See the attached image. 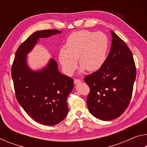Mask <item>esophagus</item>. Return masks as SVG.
<instances>
[{
	"mask_svg": "<svg viewBox=\"0 0 147 147\" xmlns=\"http://www.w3.org/2000/svg\"><path fill=\"white\" fill-rule=\"evenodd\" d=\"M81 80L80 79H74V83L75 84H78V83H80V82H81Z\"/></svg>",
	"mask_w": 147,
	"mask_h": 147,
	"instance_id": "esophagus-1",
	"label": "esophagus"
}]
</instances>
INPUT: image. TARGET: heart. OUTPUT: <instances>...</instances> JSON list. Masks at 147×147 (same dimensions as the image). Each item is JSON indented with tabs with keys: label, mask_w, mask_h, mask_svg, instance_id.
I'll return each mask as SVG.
<instances>
[{
	"label": "heart",
	"mask_w": 147,
	"mask_h": 147,
	"mask_svg": "<svg viewBox=\"0 0 147 147\" xmlns=\"http://www.w3.org/2000/svg\"><path fill=\"white\" fill-rule=\"evenodd\" d=\"M109 42L102 32L80 30L73 32L66 41L65 49L59 53V61L65 73L72 75L77 67L81 71L94 72L100 69L106 61Z\"/></svg>",
	"instance_id": "heart-1"
}]
</instances>
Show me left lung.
Segmentation results:
<instances>
[{
  "instance_id": "obj_1",
  "label": "left lung",
  "mask_w": 147,
  "mask_h": 147,
  "mask_svg": "<svg viewBox=\"0 0 147 147\" xmlns=\"http://www.w3.org/2000/svg\"><path fill=\"white\" fill-rule=\"evenodd\" d=\"M111 32L113 39L110 52L102 67L84 78L90 89L87 97L89 110L102 121L117 118L126 110L136 77L131 51L115 32Z\"/></svg>"
}]
</instances>
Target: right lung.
Returning <instances> with one entry per match:
<instances>
[{
	"instance_id": "right-lung-1",
	"label": "right lung",
	"mask_w": 147,
	"mask_h": 147,
	"mask_svg": "<svg viewBox=\"0 0 147 147\" xmlns=\"http://www.w3.org/2000/svg\"><path fill=\"white\" fill-rule=\"evenodd\" d=\"M61 32L58 30L34 32L18 47L11 66L17 102L32 119L47 126L59 123L67 115V98L73 89L74 80L59 71L54 59L42 70L32 71L26 64V54L39 38Z\"/></svg>"
}]
</instances>
